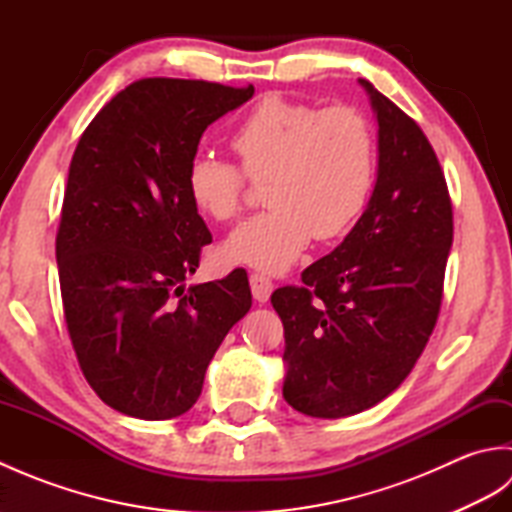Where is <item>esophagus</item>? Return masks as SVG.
<instances>
[{
  "label": "esophagus",
  "instance_id": "obj_1",
  "mask_svg": "<svg viewBox=\"0 0 512 512\" xmlns=\"http://www.w3.org/2000/svg\"><path fill=\"white\" fill-rule=\"evenodd\" d=\"M273 288H275V284L266 275H259V273L250 275V290H253V297L259 303H266L270 299V292H273Z\"/></svg>",
  "mask_w": 512,
  "mask_h": 512
}]
</instances>
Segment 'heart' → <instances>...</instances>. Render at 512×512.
I'll list each match as a JSON object with an SVG mask.
<instances>
[{
  "instance_id": "heart-1",
  "label": "heart",
  "mask_w": 512,
  "mask_h": 512,
  "mask_svg": "<svg viewBox=\"0 0 512 512\" xmlns=\"http://www.w3.org/2000/svg\"><path fill=\"white\" fill-rule=\"evenodd\" d=\"M237 162L193 158L187 187L193 204L213 220L242 211L248 182H266L268 209L226 237L233 264L284 273L310 244L350 231L372 198L378 176V134L356 107H321L266 96L231 134Z\"/></svg>"
}]
</instances>
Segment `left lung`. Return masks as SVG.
I'll use <instances>...</instances> for the list:
<instances>
[{
    "mask_svg": "<svg viewBox=\"0 0 512 512\" xmlns=\"http://www.w3.org/2000/svg\"><path fill=\"white\" fill-rule=\"evenodd\" d=\"M378 118V178L361 220L303 286L273 292L284 323V398L312 418L378 405L409 376L436 328L453 206L418 123L361 79Z\"/></svg>",
    "mask_w": 512,
    "mask_h": 512,
    "instance_id": "obj_1",
    "label": "left lung"
}]
</instances>
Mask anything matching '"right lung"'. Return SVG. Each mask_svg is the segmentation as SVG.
<instances>
[{
    "instance_id": "add662e5",
    "label": "right lung",
    "mask_w": 512,
    "mask_h": 512,
    "mask_svg": "<svg viewBox=\"0 0 512 512\" xmlns=\"http://www.w3.org/2000/svg\"><path fill=\"white\" fill-rule=\"evenodd\" d=\"M253 92L140 79L105 103L74 149L57 231L63 317L85 380L125 416L189 411L253 303L242 268L182 286L213 242L189 195V165L204 129Z\"/></svg>"
}]
</instances>
